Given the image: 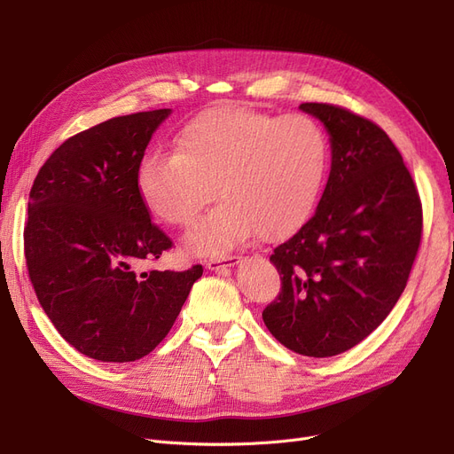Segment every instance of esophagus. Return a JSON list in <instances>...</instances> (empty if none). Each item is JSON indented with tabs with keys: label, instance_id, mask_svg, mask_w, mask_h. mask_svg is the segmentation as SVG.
Instances as JSON below:
<instances>
[{
	"label": "esophagus",
	"instance_id": "obj_1",
	"mask_svg": "<svg viewBox=\"0 0 454 454\" xmlns=\"http://www.w3.org/2000/svg\"><path fill=\"white\" fill-rule=\"evenodd\" d=\"M239 256H223V258H211L206 262V267L211 271H224V270H230V267L238 265L239 263Z\"/></svg>",
	"mask_w": 454,
	"mask_h": 454
}]
</instances>
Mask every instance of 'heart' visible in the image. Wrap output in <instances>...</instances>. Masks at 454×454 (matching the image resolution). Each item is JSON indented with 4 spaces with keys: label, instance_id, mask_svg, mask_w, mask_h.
Returning a JSON list of instances; mask_svg holds the SVG:
<instances>
[{
    "label": "heart",
    "instance_id": "b5f03b06",
    "mask_svg": "<svg viewBox=\"0 0 454 454\" xmlns=\"http://www.w3.org/2000/svg\"><path fill=\"white\" fill-rule=\"evenodd\" d=\"M329 144L307 114L270 115L218 108L183 127L176 151L142 157L137 187L162 223L187 228L215 196L223 198L187 236V248L218 256L258 233L282 239L310 216L327 174Z\"/></svg>",
    "mask_w": 454,
    "mask_h": 454
}]
</instances>
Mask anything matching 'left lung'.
I'll list each match as a JSON object with an SVG mask.
<instances>
[{
    "instance_id": "left-lung-1",
    "label": "left lung",
    "mask_w": 454,
    "mask_h": 454,
    "mask_svg": "<svg viewBox=\"0 0 454 454\" xmlns=\"http://www.w3.org/2000/svg\"><path fill=\"white\" fill-rule=\"evenodd\" d=\"M299 108L331 134V172L316 213L273 250L280 292L262 317L295 354L333 357L366 339L404 292L423 206L381 127L337 105Z\"/></svg>"
}]
</instances>
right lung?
Returning <instances> with one entry per match:
<instances>
[{"label":"right lung","mask_w":454,"mask_h":454,"mask_svg":"<svg viewBox=\"0 0 454 454\" xmlns=\"http://www.w3.org/2000/svg\"><path fill=\"white\" fill-rule=\"evenodd\" d=\"M170 108L98 123L65 140L33 181L24 228L29 280L61 337L105 363L138 361L172 329L204 273L145 271L172 239L137 187L151 134Z\"/></svg>","instance_id":"1"}]
</instances>
